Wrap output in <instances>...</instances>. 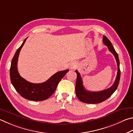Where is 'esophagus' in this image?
I'll return each mask as SVG.
<instances>
[{
    "instance_id": "esophagus-1",
    "label": "esophagus",
    "mask_w": 133,
    "mask_h": 133,
    "mask_svg": "<svg viewBox=\"0 0 133 133\" xmlns=\"http://www.w3.org/2000/svg\"><path fill=\"white\" fill-rule=\"evenodd\" d=\"M77 67V63L73 62V63H72L71 64L70 68L72 69H76Z\"/></svg>"
}]
</instances>
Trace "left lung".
I'll list each match as a JSON object with an SVG mask.
<instances>
[{
  "mask_svg": "<svg viewBox=\"0 0 133 133\" xmlns=\"http://www.w3.org/2000/svg\"><path fill=\"white\" fill-rule=\"evenodd\" d=\"M103 42L104 44L107 46L109 51L112 53L116 60L117 64V73L114 84L112 87L107 90L98 91V92H91L86 90L84 88L83 81H82L81 77L79 72L76 70L77 73V80L76 83V93L77 98L81 102L86 103H99L102 102L109 98L110 96L114 93L119 85L120 78V62L119 56L117 52H116L114 48L111 43L110 41L106 36H103Z\"/></svg>",
  "mask_w": 133,
  "mask_h": 133,
  "instance_id": "8db88e82",
  "label": "left lung"
}]
</instances>
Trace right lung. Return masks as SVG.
<instances>
[{
	"label": "right lung",
	"mask_w": 133,
	"mask_h": 133,
	"mask_svg": "<svg viewBox=\"0 0 133 133\" xmlns=\"http://www.w3.org/2000/svg\"><path fill=\"white\" fill-rule=\"evenodd\" d=\"M26 39V38L24 41L20 48L17 50L11 60L10 69V80L16 90L24 98L34 101H44L49 98L54 93L60 81L69 71V70L67 69L66 70L57 72L47 81L42 83L34 84L26 81L20 76L17 70L19 54Z\"/></svg>",
	"instance_id": "obj_1"
}]
</instances>
